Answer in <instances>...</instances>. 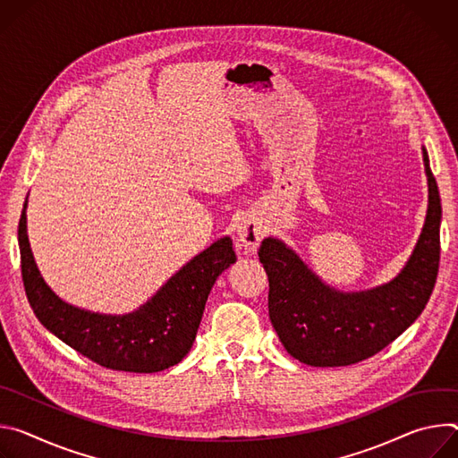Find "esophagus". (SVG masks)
I'll return each instance as SVG.
<instances>
[{"label": "esophagus", "instance_id": "34e87169", "mask_svg": "<svg viewBox=\"0 0 458 458\" xmlns=\"http://www.w3.org/2000/svg\"><path fill=\"white\" fill-rule=\"evenodd\" d=\"M236 238L242 243V247L245 249V252H255L257 247L260 245L262 238H264V231L262 225L257 220H243L238 229H236Z\"/></svg>", "mask_w": 458, "mask_h": 458}]
</instances>
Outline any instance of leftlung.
Wrapping results in <instances>:
<instances>
[{
	"mask_svg": "<svg viewBox=\"0 0 458 458\" xmlns=\"http://www.w3.org/2000/svg\"><path fill=\"white\" fill-rule=\"evenodd\" d=\"M422 157L429 191L426 222L413 255L391 282L344 293L324 284L282 240L262 242L259 257L269 276V318L293 359L315 368L362 362L424 311L438 275L442 206L426 147Z\"/></svg>",
	"mask_w": 458,
	"mask_h": 458,
	"instance_id": "left-lung-1",
	"label": "left lung"
}]
</instances>
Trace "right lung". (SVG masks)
I'll return each mask as SVG.
<instances>
[{
	"mask_svg": "<svg viewBox=\"0 0 458 458\" xmlns=\"http://www.w3.org/2000/svg\"><path fill=\"white\" fill-rule=\"evenodd\" d=\"M25 209L27 201L18 225L21 276L43 327L107 369L157 373L183 360L216 278L236 262L229 236L201 250L136 311L101 315L71 306L45 284L30 250Z\"/></svg>",
	"mask_w": 458,
	"mask_h": 458,
	"instance_id": "1",
	"label": "right lung"
}]
</instances>
